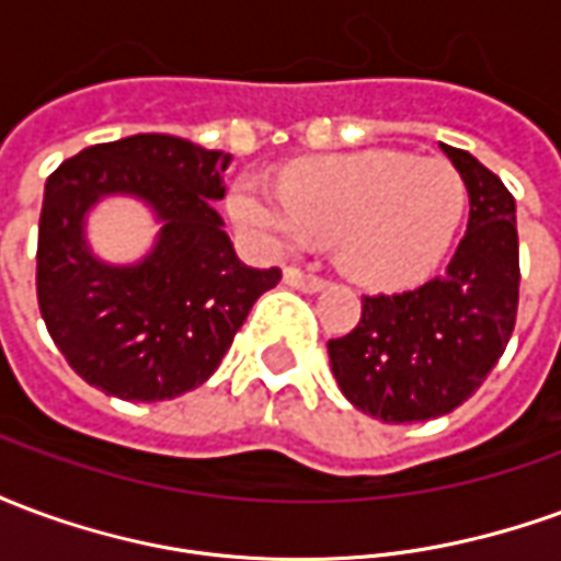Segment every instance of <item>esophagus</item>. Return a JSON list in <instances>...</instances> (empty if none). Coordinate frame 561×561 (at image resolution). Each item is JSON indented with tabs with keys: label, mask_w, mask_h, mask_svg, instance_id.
<instances>
[{
	"label": "esophagus",
	"mask_w": 561,
	"mask_h": 561,
	"mask_svg": "<svg viewBox=\"0 0 561 561\" xmlns=\"http://www.w3.org/2000/svg\"><path fill=\"white\" fill-rule=\"evenodd\" d=\"M282 279H285V285H291V288H297V291H306V294H316V291H321L324 285H328V282L321 279V276H312V273H304V270H297V267H285Z\"/></svg>",
	"instance_id": "obj_1"
}]
</instances>
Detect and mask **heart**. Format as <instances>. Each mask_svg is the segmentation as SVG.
Listing matches in <instances>:
<instances>
[{"label": "heart", "instance_id": "obj_1", "mask_svg": "<svg viewBox=\"0 0 561 561\" xmlns=\"http://www.w3.org/2000/svg\"><path fill=\"white\" fill-rule=\"evenodd\" d=\"M462 209L466 188L447 161L393 149L300 161L282 173L279 192L243 176L228 195L233 225L255 243L333 240L340 267L376 288L423 279L445 257Z\"/></svg>", "mask_w": 561, "mask_h": 561}]
</instances>
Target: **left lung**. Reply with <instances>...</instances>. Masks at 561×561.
I'll return each mask as SVG.
<instances>
[{
    "instance_id": "1",
    "label": "left lung",
    "mask_w": 561,
    "mask_h": 561,
    "mask_svg": "<svg viewBox=\"0 0 561 561\" xmlns=\"http://www.w3.org/2000/svg\"><path fill=\"white\" fill-rule=\"evenodd\" d=\"M438 147L469 192V228L450 264L414 291L364 297L357 328L328 342L342 397L385 423L433 421L462 405L517 321L514 197L471 152Z\"/></svg>"
}]
</instances>
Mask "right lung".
Returning a JSON list of instances; mask_svg holds the SVG:
<instances>
[{
  "mask_svg": "<svg viewBox=\"0 0 561 561\" xmlns=\"http://www.w3.org/2000/svg\"><path fill=\"white\" fill-rule=\"evenodd\" d=\"M233 156L173 135H131L62 161L44 185L38 306L56 348L87 385L128 402L173 400L204 385L257 297L282 273L245 267L225 221ZM140 199L160 225L150 252L114 265L91 252L89 213Z\"/></svg>",
  "mask_w": 561,
  "mask_h": 561,
  "instance_id": "obj_1",
  "label": "right lung"
}]
</instances>
